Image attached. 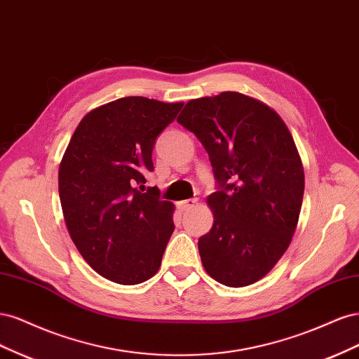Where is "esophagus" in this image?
Returning <instances> with one entry per match:
<instances>
[{
	"mask_svg": "<svg viewBox=\"0 0 359 359\" xmlns=\"http://www.w3.org/2000/svg\"><path fill=\"white\" fill-rule=\"evenodd\" d=\"M198 202V199L196 198H193V199H186V201H181L180 203H178V208L184 212V211H187V210H190L191 206H194V203Z\"/></svg>",
	"mask_w": 359,
	"mask_h": 359,
	"instance_id": "esophagus-1",
	"label": "esophagus"
}]
</instances>
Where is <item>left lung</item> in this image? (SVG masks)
<instances>
[{
    "label": "left lung",
    "instance_id": "obj_1",
    "mask_svg": "<svg viewBox=\"0 0 359 359\" xmlns=\"http://www.w3.org/2000/svg\"><path fill=\"white\" fill-rule=\"evenodd\" d=\"M177 121L201 140L217 184L206 199L214 223L198 243L202 265L224 286L252 285L297 229L304 169L293 137L266 104L232 91L190 100Z\"/></svg>",
    "mask_w": 359,
    "mask_h": 359
}]
</instances>
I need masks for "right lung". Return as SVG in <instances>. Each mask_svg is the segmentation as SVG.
<instances>
[{
  "label": "right lung",
  "mask_w": 359,
  "mask_h": 359,
  "mask_svg": "<svg viewBox=\"0 0 359 359\" xmlns=\"http://www.w3.org/2000/svg\"><path fill=\"white\" fill-rule=\"evenodd\" d=\"M184 103L123 97L83 116L60 165L58 189L72 240L95 273L119 285L153 277L175 229L173 205L157 187L158 135Z\"/></svg>",
  "instance_id": "1"
}]
</instances>
